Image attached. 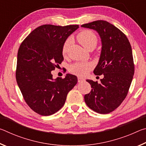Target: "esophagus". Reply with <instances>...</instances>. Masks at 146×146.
Listing matches in <instances>:
<instances>
[{"instance_id": "1", "label": "esophagus", "mask_w": 146, "mask_h": 146, "mask_svg": "<svg viewBox=\"0 0 146 146\" xmlns=\"http://www.w3.org/2000/svg\"><path fill=\"white\" fill-rule=\"evenodd\" d=\"M85 79L83 77H80V76H78V82H83V81H84Z\"/></svg>"}]
</instances>
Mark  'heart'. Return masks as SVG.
<instances>
[{"label": "heart", "instance_id": "b5f03b06", "mask_svg": "<svg viewBox=\"0 0 146 146\" xmlns=\"http://www.w3.org/2000/svg\"><path fill=\"white\" fill-rule=\"evenodd\" d=\"M78 41L86 49L89 47H95L97 43V38L92 31L90 30H84L80 32L76 36ZM70 44V40H66L62 47V54L65 55L67 53L68 49ZM93 65L90 62H76L71 65L70 68V71L75 75L78 76H85L87 75Z\"/></svg>", "mask_w": 146, "mask_h": 146}]
</instances>
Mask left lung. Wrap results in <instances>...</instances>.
<instances>
[{
	"label": "left lung",
	"mask_w": 146,
	"mask_h": 146,
	"mask_svg": "<svg viewBox=\"0 0 146 146\" xmlns=\"http://www.w3.org/2000/svg\"><path fill=\"white\" fill-rule=\"evenodd\" d=\"M81 27L97 31L102 42L93 73L104 78L100 83L86 80L92 89L84 95L85 102L94 111L108 114L121 104L131 84L135 71L131 46L124 33L107 21H94Z\"/></svg>",
	"instance_id": "8db88e82"
}]
</instances>
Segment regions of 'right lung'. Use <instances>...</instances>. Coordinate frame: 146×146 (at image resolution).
Wrapping results in <instances>:
<instances>
[{
  "mask_svg": "<svg viewBox=\"0 0 146 146\" xmlns=\"http://www.w3.org/2000/svg\"><path fill=\"white\" fill-rule=\"evenodd\" d=\"M78 28V25L40 26L19 47L17 84L27 104L39 115L49 116L60 110L69 91L77 83V77L71 74L53 79L51 71L63 61L64 44Z\"/></svg>",
  "mask_w": 146,
  "mask_h": 146,
  "instance_id": "obj_1",
  "label": "right lung"
}]
</instances>
